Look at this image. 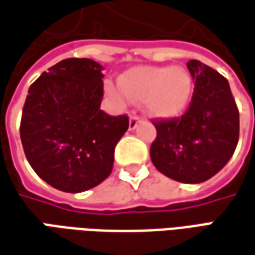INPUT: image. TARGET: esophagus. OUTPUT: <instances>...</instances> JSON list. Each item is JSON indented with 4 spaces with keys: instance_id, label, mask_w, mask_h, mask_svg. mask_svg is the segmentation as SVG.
I'll return each mask as SVG.
<instances>
[{
    "instance_id": "obj_1",
    "label": "esophagus",
    "mask_w": 255,
    "mask_h": 255,
    "mask_svg": "<svg viewBox=\"0 0 255 255\" xmlns=\"http://www.w3.org/2000/svg\"><path fill=\"white\" fill-rule=\"evenodd\" d=\"M141 121H142L141 117H138V116L132 114V116L129 117V129H135V128L138 127V124H139Z\"/></svg>"
}]
</instances>
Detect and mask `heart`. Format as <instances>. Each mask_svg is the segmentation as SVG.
<instances>
[{"instance_id": "obj_1", "label": "heart", "mask_w": 255, "mask_h": 255, "mask_svg": "<svg viewBox=\"0 0 255 255\" xmlns=\"http://www.w3.org/2000/svg\"><path fill=\"white\" fill-rule=\"evenodd\" d=\"M106 89L119 102L128 98L143 102L145 110L152 117L171 119L188 105L193 79L184 68L134 67L121 75L119 86L110 84Z\"/></svg>"}]
</instances>
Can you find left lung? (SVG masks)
I'll use <instances>...</instances> for the list:
<instances>
[{
    "label": "left lung",
    "mask_w": 255,
    "mask_h": 255,
    "mask_svg": "<svg viewBox=\"0 0 255 255\" xmlns=\"http://www.w3.org/2000/svg\"><path fill=\"white\" fill-rule=\"evenodd\" d=\"M187 68L195 81L193 99L180 119L153 121L150 159L157 170L180 183L197 184L229 162L239 141V110L228 79L198 60Z\"/></svg>",
    "instance_id": "obj_1"
}]
</instances>
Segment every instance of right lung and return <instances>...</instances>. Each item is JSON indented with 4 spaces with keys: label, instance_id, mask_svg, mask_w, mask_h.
Wrapping results in <instances>:
<instances>
[{
    "label": "right lung",
    "instance_id": "add662e5",
    "mask_svg": "<svg viewBox=\"0 0 255 255\" xmlns=\"http://www.w3.org/2000/svg\"><path fill=\"white\" fill-rule=\"evenodd\" d=\"M103 67L67 58L29 88L20 141L26 159L47 184L65 193L99 186L113 170L114 148L128 129L127 116L100 110Z\"/></svg>",
    "mask_w": 255,
    "mask_h": 255
}]
</instances>
